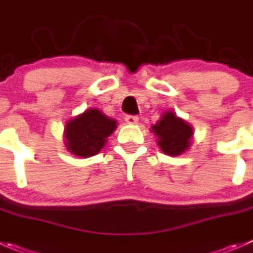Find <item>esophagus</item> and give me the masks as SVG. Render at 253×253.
I'll return each instance as SVG.
<instances>
[{
    "instance_id": "1",
    "label": "esophagus",
    "mask_w": 253,
    "mask_h": 253,
    "mask_svg": "<svg viewBox=\"0 0 253 253\" xmlns=\"http://www.w3.org/2000/svg\"><path fill=\"white\" fill-rule=\"evenodd\" d=\"M138 117L137 116H131V115H129V116H126V122L128 125H137L138 124Z\"/></svg>"
}]
</instances>
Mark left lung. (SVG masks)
Returning a JSON list of instances; mask_svg holds the SVG:
<instances>
[{
  "label": "left lung",
  "instance_id": "left-lung-1",
  "mask_svg": "<svg viewBox=\"0 0 253 253\" xmlns=\"http://www.w3.org/2000/svg\"><path fill=\"white\" fill-rule=\"evenodd\" d=\"M151 132L157 136V144L162 151L171 157H178L188 151L194 136L192 125L170 110L161 115V119L151 127Z\"/></svg>",
  "mask_w": 253,
  "mask_h": 253
}]
</instances>
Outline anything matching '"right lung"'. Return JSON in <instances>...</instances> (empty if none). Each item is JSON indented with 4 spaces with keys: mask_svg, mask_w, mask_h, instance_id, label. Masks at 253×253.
Listing matches in <instances>:
<instances>
[{
    "mask_svg": "<svg viewBox=\"0 0 253 253\" xmlns=\"http://www.w3.org/2000/svg\"><path fill=\"white\" fill-rule=\"evenodd\" d=\"M117 128L116 120L99 109H87L73 117L64 128V144L72 154L87 158L99 153Z\"/></svg>",
    "mask_w": 253,
    "mask_h": 253,
    "instance_id": "add662e5",
    "label": "right lung"
}]
</instances>
